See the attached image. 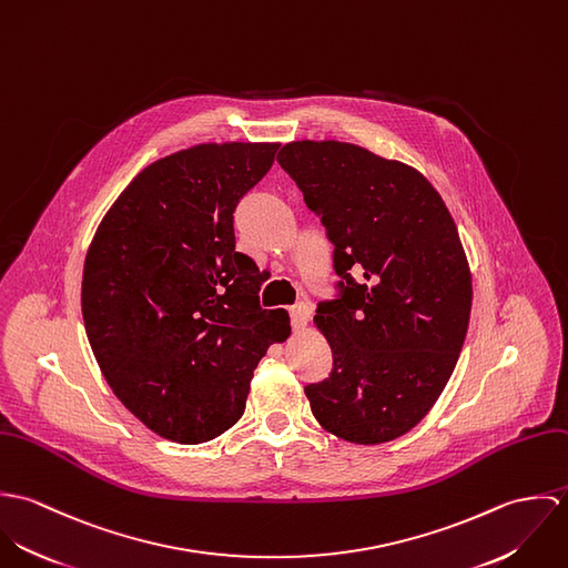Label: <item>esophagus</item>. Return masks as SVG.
I'll return each mask as SVG.
<instances>
[{"label": "esophagus", "mask_w": 568, "mask_h": 568, "mask_svg": "<svg viewBox=\"0 0 568 568\" xmlns=\"http://www.w3.org/2000/svg\"><path fill=\"white\" fill-rule=\"evenodd\" d=\"M291 320H293V327L295 329H302L304 325L308 324L311 320V306L306 302H297L293 308H291Z\"/></svg>", "instance_id": "esophagus-1"}]
</instances>
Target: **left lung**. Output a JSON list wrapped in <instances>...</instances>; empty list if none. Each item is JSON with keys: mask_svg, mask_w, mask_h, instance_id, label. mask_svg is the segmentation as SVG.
Instances as JSON below:
<instances>
[{"mask_svg": "<svg viewBox=\"0 0 568 568\" xmlns=\"http://www.w3.org/2000/svg\"><path fill=\"white\" fill-rule=\"evenodd\" d=\"M277 162L322 214L343 280L313 320L332 349L329 378L304 389L313 415L349 444L392 442L437 403L466 341L473 273L457 225L419 170L363 146L300 140Z\"/></svg>", "mask_w": 568, "mask_h": 568, "instance_id": "left-lung-1", "label": "left lung"}]
</instances>
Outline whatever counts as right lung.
Segmentation results:
<instances>
[{
	"mask_svg": "<svg viewBox=\"0 0 568 568\" xmlns=\"http://www.w3.org/2000/svg\"><path fill=\"white\" fill-rule=\"evenodd\" d=\"M277 149L207 142L146 165L89 244V345L118 400L163 439L232 428L260 358L291 334L284 308H260V268L234 239V210Z\"/></svg>",
	"mask_w": 568,
	"mask_h": 568,
	"instance_id": "right-lung-1",
	"label": "right lung"
}]
</instances>
